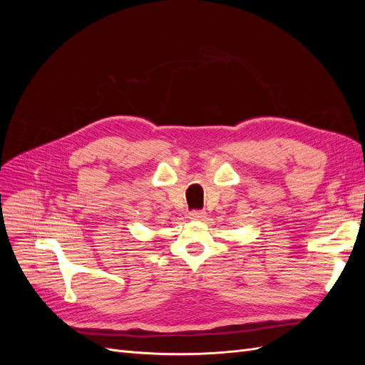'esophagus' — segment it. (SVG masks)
<instances>
[{"label": "esophagus", "mask_w": 365, "mask_h": 365, "mask_svg": "<svg viewBox=\"0 0 365 365\" xmlns=\"http://www.w3.org/2000/svg\"><path fill=\"white\" fill-rule=\"evenodd\" d=\"M189 217L192 220H204L205 219V212H202V210H193V212L189 213Z\"/></svg>", "instance_id": "obj_1"}]
</instances>
